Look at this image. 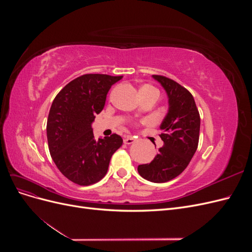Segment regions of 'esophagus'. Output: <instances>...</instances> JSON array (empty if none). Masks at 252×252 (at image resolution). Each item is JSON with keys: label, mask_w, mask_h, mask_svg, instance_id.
I'll return each instance as SVG.
<instances>
[{"label": "esophagus", "mask_w": 252, "mask_h": 252, "mask_svg": "<svg viewBox=\"0 0 252 252\" xmlns=\"http://www.w3.org/2000/svg\"><path fill=\"white\" fill-rule=\"evenodd\" d=\"M134 141H135V139L133 138V136H131V135H128V136H126V138L124 139V143L127 144V145L132 144Z\"/></svg>", "instance_id": "1"}]
</instances>
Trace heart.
<instances>
[{
  "label": "heart",
  "mask_w": 252,
  "mask_h": 252,
  "mask_svg": "<svg viewBox=\"0 0 252 252\" xmlns=\"http://www.w3.org/2000/svg\"><path fill=\"white\" fill-rule=\"evenodd\" d=\"M145 88H154V87H151V86H144L142 89H145Z\"/></svg>",
  "instance_id": "1"
}]
</instances>
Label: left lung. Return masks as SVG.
I'll list each match as a JSON object with an SVG mask.
<instances>
[{"label":"left lung","instance_id":"1","mask_svg":"<svg viewBox=\"0 0 252 252\" xmlns=\"http://www.w3.org/2000/svg\"><path fill=\"white\" fill-rule=\"evenodd\" d=\"M168 95L169 108L159 128L163 147L149 164L138 166L142 178L165 183L185 170L194 156L200 138L201 119L192 94L175 81L154 74Z\"/></svg>","mask_w":252,"mask_h":252}]
</instances>
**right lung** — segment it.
I'll use <instances>...</instances> for the list:
<instances>
[{"mask_svg":"<svg viewBox=\"0 0 252 252\" xmlns=\"http://www.w3.org/2000/svg\"><path fill=\"white\" fill-rule=\"evenodd\" d=\"M120 77L89 73L74 79L52 102L47 120L50 156L58 169L75 184L88 186L107 173L112 155L123 144L120 135L95 139L91 124Z\"/></svg>","mask_w":252,"mask_h":252,"instance_id":"1","label":"right lung"}]
</instances>
